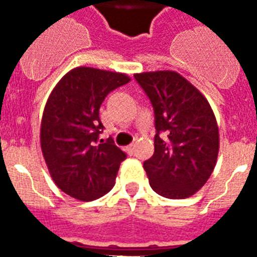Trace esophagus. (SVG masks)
Wrapping results in <instances>:
<instances>
[{
	"instance_id": "esophagus-1",
	"label": "esophagus",
	"mask_w": 257,
	"mask_h": 257,
	"mask_svg": "<svg viewBox=\"0 0 257 257\" xmlns=\"http://www.w3.org/2000/svg\"><path fill=\"white\" fill-rule=\"evenodd\" d=\"M135 148H136V145L131 144V145H128L126 148H125V151H126V153H129V155H133V152H135Z\"/></svg>"
}]
</instances>
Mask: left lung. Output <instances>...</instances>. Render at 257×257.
I'll list each match as a JSON object with an SVG mask.
<instances>
[{"label":"left lung","instance_id":"left-lung-1","mask_svg":"<svg viewBox=\"0 0 257 257\" xmlns=\"http://www.w3.org/2000/svg\"><path fill=\"white\" fill-rule=\"evenodd\" d=\"M155 112V153L144 161L149 184L168 199H185L207 183L217 160L219 128L207 98L171 70L135 74Z\"/></svg>","mask_w":257,"mask_h":257}]
</instances>
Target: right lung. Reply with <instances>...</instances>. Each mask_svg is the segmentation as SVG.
<instances>
[{
  "label": "right lung",
  "instance_id": "obj_1",
  "mask_svg": "<svg viewBox=\"0 0 257 257\" xmlns=\"http://www.w3.org/2000/svg\"><path fill=\"white\" fill-rule=\"evenodd\" d=\"M131 81L126 74L76 68L52 90L41 121V149L52 179L82 201L108 193L126 153L104 132L98 112L105 97Z\"/></svg>",
  "mask_w": 257,
  "mask_h": 257
}]
</instances>
